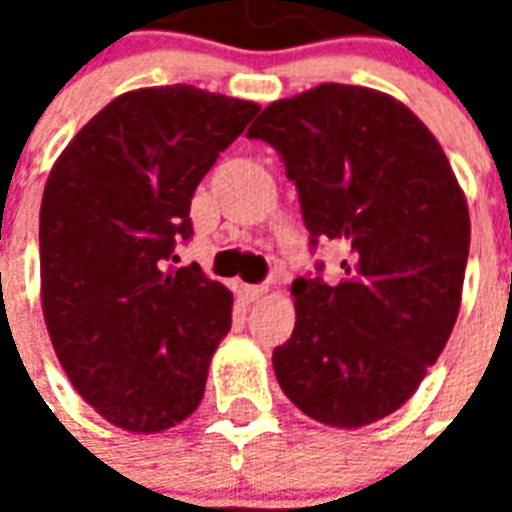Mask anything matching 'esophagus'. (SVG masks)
Segmentation results:
<instances>
[{"mask_svg":"<svg viewBox=\"0 0 512 512\" xmlns=\"http://www.w3.org/2000/svg\"><path fill=\"white\" fill-rule=\"evenodd\" d=\"M238 293H241V299L244 301H257L266 296L268 288L266 285H241V288H238Z\"/></svg>","mask_w":512,"mask_h":512,"instance_id":"34e87169","label":"esophagus"}]
</instances>
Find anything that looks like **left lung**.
<instances>
[{
    "mask_svg": "<svg viewBox=\"0 0 512 512\" xmlns=\"http://www.w3.org/2000/svg\"><path fill=\"white\" fill-rule=\"evenodd\" d=\"M249 139L279 150L312 244L348 252L337 285H290L296 326L271 356L279 386L323 425H373L417 392L461 310L472 230L461 183L428 126L370 87L274 101Z\"/></svg>",
    "mask_w": 512,
    "mask_h": 512,
    "instance_id": "1",
    "label": "left lung"
}]
</instances>
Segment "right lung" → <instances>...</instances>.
<instances>
[{
    "mask_svg": "<svg viewBox=\"0 0 512 512\" xmlns=\"http://www.w3.org/2000/svg\"><path fill=\"white\" fill-rule=\"evenodd\" d=\"M255 101L191 84L117 95L62 150L40 202V301L73 389L117 428L161 433L200 406L233 293L172 268L191 197Z\"/></svg>",
    "mask_w": 512,
    "mask_h": 512,
    "instance_id": "add662e5",
    "label": "right lung"
}]
</instances>
